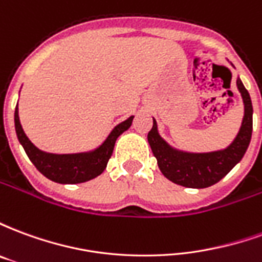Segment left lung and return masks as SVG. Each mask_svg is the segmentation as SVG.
<instances>
[{"label":"left lung","mask_w":262,"mask_h":262,"mask_svg":"<svg viewBox=\"0 0 262 262\" xmlns=\"http://www.w3.org/2000/svg\"><path fill=\"white\" fill-rule=\"evenodd\" d=\"M236 85L243 98L244 116L234 140L225 148L208 153H192L172 147L161 137L157 122L153 118V127L148 132L147 140L157 159L160 171L167 180L187 188H208L219 182L242 161L253 133V103L240 78H237Z\"/></svg>","instance_id":"left-lung-1"}]
</instances>
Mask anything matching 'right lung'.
<instances>
[{
  "instance_id": "obj_1",
  "label": "right lung",
  "mask_w": 262,
  "mask_h": 262,
  "mask_svg": "<svg viewBox=\"0 0 262 262\" xmlns=\"http://www.w3.org/2000/svg\"><path fill=\"white\" fill-rule=\"evenodd\" d=\"M133 118L135 116H130L123 122H120L119 125L115 126L108 137L94 150L82 151V153L54 154L37 148L29 140V137L26 136L20 125L18 103L14 115L16 136L29 160L46 178L59 184H81L101 176L114 153L116 139L130 127Z\"/></svg>"
}]
</instances>
